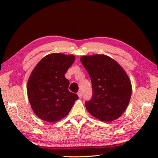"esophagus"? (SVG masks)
<instances>
[{"label":"esophagus","mask_w":158,"mask_h":158,"mask_svg":"<svg viewBox=\"0 0 158 158\" xmlns=\"http://www.w3.org/2000/svg\"><path fill=\"white\" fill-rule=\"evenodd\" d=\"M78 94V96L80 98H82V96H83V94H82V92H78V94Z\"/></svg>","instance_id":"34e87169"}]
</instances>
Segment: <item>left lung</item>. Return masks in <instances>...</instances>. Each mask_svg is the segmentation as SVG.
<instances>
[{
	"instance_id": "obj_1",
	"label": "left lung",
	"mask_w": 158,
	"mask_h": 158,
	"mask_svg": "<svg viewBox=\"0 0 158 158\" xmlns=\"http://www.w3.org/2000/svg\"><path fill=\"white\" fill-rule=\"evenodd\" d=\"M81 62L91 78L92 96L85 101L88 112L103 122L122 115L132 94L128 76L118 63L105 55L82 56Z\"/></svg>"
}]
</instances>
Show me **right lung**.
Wrapping results in <instances>:
<instances>
[{"mask_svg": "<svg viewBox=\"0 0 158 158\" xmlns=\"http://www.w3.org/2000/svg\"><path fill=\"white\" fill-rule=\"evenodd\" d=\"M74 61L73 55L51 53L32 70L27 92L32 109L40 119L49 122L62 119L79 99L77 94L69 90L70 83L64 76Z\"/></svg>", "mask_w": 158, "mask_h": 158, "instance_id": "add662e5", "label": "right lung"}]
</instances>
